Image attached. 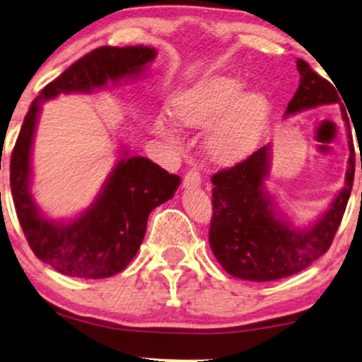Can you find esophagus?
<instances>
[{
    "label": "esophagus",
    "instance_id": "34e87169",
    "mask_svg": "<svg viewBox=\"0 0 362 362\" xmlns=\"http://www.w3.org/2000/svg\"><path fill=\"white\" fill-rule=\"evenodd\" d=\"M182 185L185 187H197L201 186V175L199 171L196 170H189L185 175V180H182Z\"/></svg>",
    "mask_w": 362,
    "mask_h": 362
}]
</instances>
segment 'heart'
<instances>
[{
  "instance_id": "1",
  "label": "heart",
  "mask_w": 362,
  "mask_h": 362,
  "mask_svg": "<svg viewBox=\"0 0 362 362\" xmlns=\"http://www.w3.org/2000/svg\"><path fill=\"white\" fill-rule=\"evenodd\" d=\"M244 87L245 83L239 77L217 74L176 93L171 102V113L180 125L209 127L206 145L221 161H234L244 156L264 118V97L257 92L242 93ZM156 130L165 138L173 136L171 128L163 118L156 122Z\"/></svg>"
}]
</instances>
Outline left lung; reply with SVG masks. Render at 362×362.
<instances>
[{"instance_id": "8db88e82", "label": "left lung", "mask_w": 362, "mask_h": 362, "mask_svg": "<svg viewBox=\"0 0 362 362\" xmlns=\"http://www.w3.org/2000/svg\"><path fill=\"white\" fill-rule=\"evenodd\" d=\"M300 86L285 117L338 103L336 86L318 76L303 59L296 61ZM343 120L349 127L344 108ZM349 136V166L344 187L328 211L305 229H295L275 209L265 189L270 171V145L262 146L239 165L212 176V219L209 244L227 274L242 280L270 281L295 275L329 249L348 206L354 181V146Z\"/></svg>"}]
</instances>
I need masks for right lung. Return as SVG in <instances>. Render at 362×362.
<instances>
[{
	"label": "right lung",
	"instance_id": "add662e5",
	"mask_svg": "<svg viewBox=\"0 0 362 362\" xmlns=\"http://www.w3.org/2000/svg\"><path fill=\"white\" fill-rule=\"evenodd\" d=\"M155 57V49L146 46L93 49L47 83L24 118L9 165L14 207L34 255L64 275L107 279L125 269L140 249L150 212L175 196L181 177L125 151L87 211L72 221L47 219L31 194V150L41 103L59 93H90L140 76Z\"/></svg>",
	"mask_w": 362,
	"mask_h": 362
}]
</instances>
